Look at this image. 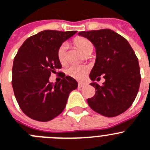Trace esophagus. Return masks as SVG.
<instances>
[{
    "label": "esophagus",
    "mask_w": 150,
    "mask_h": 150,
    "mask_svg": "<svg viewBox=\"0 0 150 150\" xmlns=\"http://www.w3.org/2000/svg\"><path fill=\"white\" fill-rule=\"evenodd\" d=\"M87 83H86V82H79V84H78V86H79V88H82V87H85V86H87Z\"/></svg>",
    "instance_id": "esophagus-1"
}]
</instances>
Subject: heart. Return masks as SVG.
Returning <instances> with one entry per match:
<instances>
[{
	"instance_id": "1",
	"label": "heart",
	"mask_w": 150,
	"mask_h": 150,
	"mask_svg": "<svg viewBox=\"0 0 150 150\" xmlns=\"http://www.w3.org/2000/svg\"><path fill=\"white\" fill-rule=\"evenodd\" d=\"M74 42L76 46L79 48V50L83 53L89 50H93V45L87 38H83V37H78ZM66 49H67V44L64 43L59 47L57 51V57H58L59 61L62 64H64L66 62ZM88 72V68L84 64H71L67 69V74L71 77L76 79H84L87 75Z\"/></svg>"
}]
</instances>
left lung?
I'll list each match as a JSON object with an SVG mask.
<instances>
[{
	"label": "left lung",
	"instance_id": "8db88e82",
	"mask_svg": "<svg viewBox=\"0 0 150 150\" xmlns=\"http://www.w3.org/2000/svg\"><path fill=\"white\" fill-rule=\"evenodd\" d=\"M78 35L88 38L96 49V61L89 77L96 94L88 99L92 109L105 117H115L134 102L141 83L138 59L126 38L109 29L82 31ZM104 75L100 86L94 81Z\"/></svg>",
	"mask_w": 150,
	"mask_h": 150
}]
</instances>
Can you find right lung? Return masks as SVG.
Returning a JSON list of instances; mask_svg holds the SVG:
<instances>
[{"label": "right lung", "mask_w": 150, "mask_h": 150, "mask_svg": "<svg viewBox=\"0 0 150 150\" xmlns=\"http://www.w3.org/2000/svg\"><path fill=\"white\" fill-rule=\"evenodd\" d=\"M77 31L44 30L30 37L19 48L13 61L12 85L22 112L38 121L52 120L62 112L68 96L77 88L74 78L63 76L50 82L51 73L62 68L57 51Z\"/></svg>", "instance_id": "right-lung-1"}]
</instances>
